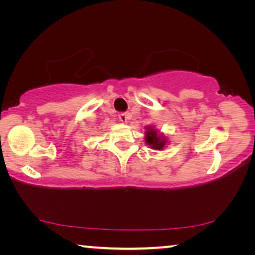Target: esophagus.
I'll use <instances>...</instances> for the list:
<instances>
[{"label": "esophagus", "instance_id": "obj_1", "mask_svg": "<svg viewBox=\"0 0 255 255\" xmlns=\"http://www.w3.org/2000/svg\"><path fill=\"white\" fill-rule=\"evenodd\" d=\"M129 114H127V112H120V114L118 115V117H119V120L120 122H123V123H126L127 120L129 119Z\"/></svg>", "mask_w": 255, "mask_h": 255}]
</instances>
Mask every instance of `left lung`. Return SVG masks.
Listing matches in <instances>:
<instances>
[{"instance_id":"8db88e82","label":"left lung","mask_w":255,"mask_h":255,"mask_svg":"<svg viewBox=\"0 0 255 255\" xmlns=\"http://www.w3.org/2000/svg\"><path fill=\"white\" fill-rule=\"evenodd\" d=\"M145 140L150 147L153 149H162L165 145V139L162 138L158 135L157 131L153 129L152 127H147V131H146V136H145Z\"/></svg>"}]
</instances>
